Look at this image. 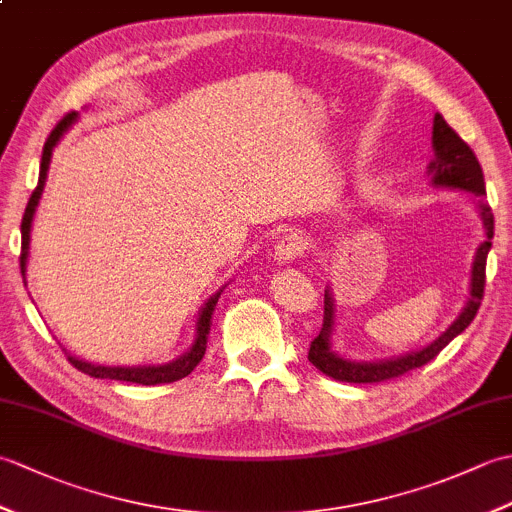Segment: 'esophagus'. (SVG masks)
<instances>
[{"label":"esophagus","mask_w":512,"mask_h":512,"mask_svg":"<svg viewBox=\"0 0 512 512\" xmlns=\"http://www.w3.org/2000/svg\"><path fill=\"white\" fill-rule=\"evenodd\" d=\"M303 250H306V242L297 233H286L275 244V257L279 262H295L303 255Z\"/></svg>","instance_id":"1"}]
</instances>
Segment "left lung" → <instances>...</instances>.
<instances>
[{
  "mask_svg": "<svg viewBox=\"0 0 512 512\" xmlns=\"http://www.w3.org/2000/svg\"><path fill=\"white\" fill-rule=\"evenodd\" d=\"M433 149H436V160L431 162L433 171V184L438 187H451V189H462L473 193L477 200H480V213L482 222L486 226V242L480 244L473 262V277H471V299L466 303L464 312L458 319L451 323V328L438 336L431 345L424 347L420 352H411L407 356L391 358V361H380V363H352L343 361L330 350V334H332V323H334V301L330 292L325 290L323 299V325L321 332L314 336L310 343L308 361L334 380H341V383H385V380L398 378L402 374L411 372V369L427 365L433 361L444 347H447L455 336L469 328V323L475 319L477 310H480V303L484 299V286H486V257L488 250H491V239H493V211L491 206L484 202L486 187H484V173L480 162H477L473 149L464 143L453 127L444 121L440 114L433 118Z\"/></svg>",
  "mask_w": 512,
  "mask_h": 512,
  "instance_id": "1",
  "label": "left lung"
}]
</instances>
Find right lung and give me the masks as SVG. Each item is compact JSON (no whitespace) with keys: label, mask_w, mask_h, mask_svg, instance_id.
<instances>
[{"label":"right lung","mask_w":512,"mask_h":512,"mask_svg":"<svg viewBox=\"0 0 512 512\" xmlns=\"http://www.w3.org/2000/svg\"><path fill=\"white\" fill-rule=\"evenodd\" d=\"M76 118V112L65 114L57 127L52 129L46 145H43V154H41V167H39V182L35 191H32L30 200L26 204L24 217H21V255H19V266H21V277L26 273V257H28V244H30V224H32V215H35V209L41 198L43 184H46L48 176V165H50V156H52V147L57 145V140L63 136L65 129L70 127V123ZM220 299V292L213 299L206 303L200 319H198V339H195L191 350L184 354L178 361H173L169 365H160V367H103V365H92L79 361V358L68 356V361L79 369V372L94 376V378H110V380H123V383H136V385H162V383H173V380H180L184 376H189L193 372V367L202 361V356L206 352V339H209V330H211V317L215 310V303Z\"/></svg>","instance_id":"obj_1"}]
</instances>
